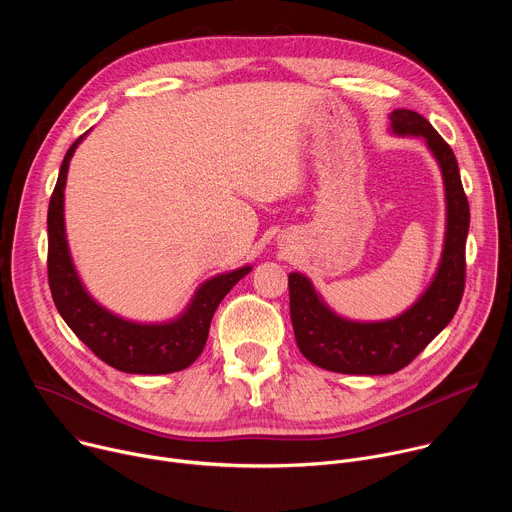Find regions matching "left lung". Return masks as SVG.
<instances>
[{
	"instance_id": "left-lung-1",
	"label": "left lung",
	"mask_w": 512,
	"mask_h": 512,
	"mask_svg": "<svg viewBox=\"0 0 512 512\" xmlns=\"http://www.w3.org/2000/svg\"><path fill=\"white\" fill-rule=\"evenodd\" d=\"M391 133L419 137L444 180L446 233L442 257L423 294L387 320H350L336 314L308 275L289 273V314L300 352L320 369L342 375H391L401 371L454 318L466 277V237L470 206L450 145L415 111L389 113Z\"/></svg>"
}]
</instances>
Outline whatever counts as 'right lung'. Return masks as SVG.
<instances>
[{
    "label": "right lung",
    "instance_id": "add662e5",
    "mask_svg": "<svg viewBox=\"0 0 512 512\" xmlns=\"http://www.w3.org/2000/svg\"><path fill=\"white\" fill-rule=\"evenodd\" d=\"M87 135L89 131L68 148L48 204V283L56 310L72 332L121 373L166 375L188 369L204 350L218 304L253 267L243 265L202 281L188 306L166 322H135L101 306L72 261L64 225L68 166Z\"/></svg>",
    "mask_w": 512,
    "mask_h": 512
}]
</instances>
